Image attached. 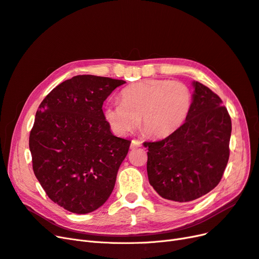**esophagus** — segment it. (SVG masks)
<instances>
[{
  "instance_id": "esophagus-1",
  "label": "esophagus",
  "mask_w": 259,
  "mask_h": 259,
  "mask_svg": "<svg viewBox=\"0 0 259 259\" xmlns=\"http://www.w3.org/2000/svg\"><path fill=\"white\" fill-rule=\"evenodd\" d=\"M138 147H142V142H139V140H136V139H133L132 144H131V149H136Z\"/></svg>"
}]
</instances>
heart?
Masks as SVG:
<instances>
[{"instance_id": "b5f03b06", "label": "heart", "mask_w": 259, "mask_h": 259, "mask_svg": "<svg viewBox=\"0 0 259 259\" xmlns=\"http://www.w3.org/2000/svg\"><path fill=\"white\" fill-rule=\"evenodd\" d=\"M120 99L121 103L107 104L104 109L105 119L114 133L127 135L140 120V128L147 136L165 137L185 123L193 95L184 82L145 80L125 88Z\"/></svg>"}]
</instances>
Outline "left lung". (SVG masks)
<instances>
[{"mask_svg":"<svg viewBox=\"0 0 259 259\" xmlns=\"http://www.w3.org/2000/svg\"><path fill=\"white\" fill-rule=\"evenodd\" d=\"M191 111L185 123L148 148L149 183L162 198L197 200L219 184L229 160L231 119L217 94L193 82Z\"/></svg>","mask_w":259,"mask_h":259,"instance_id":"1","label":"left lung"}]
</instances>
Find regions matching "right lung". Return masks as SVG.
<instances>
[{"label":"right lung","mask_w":259,"mask_h":259,"mask_svg":"<svg viewBox=\"0 0 259 259\" xmlns=\"http://www.w3.org/2000/svg\"><path fill=\"white\" fill-rule=\"evenodd\" d=\"M125 81L76 75L57 85L35 114L29 147L32 167L49 198L75 214L110 197L131 142L112 135L103 104Z\"/></svg>","instance_id":"add662e5"}]
</instances>
